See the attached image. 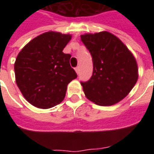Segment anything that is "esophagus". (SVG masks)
I'll return each instance as SVG.
<instances>
[{
	"label": "esophagus",
	"instance_id": "esophagus-1",
	"mask_svg": "<svg viewBox=\"0 0 154 154\" xmlns=\"http://www.w3.org/2000/svg\"><path fill=\"white\" fill-rule=\"evenodd\" d=\"M75 71H76V72H77V74L79 73V72H80V68H79V67H75Z\"/></svg>",
	"mask_w": 154,
	"mask_h": 154
}]
</instances>
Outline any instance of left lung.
<instances>
[{
	"label": "left lung",
	"mask_w": 154,
	"mask_h": 154,
	"mask_svg": "<svg viewBox=\"0 0 154 154\" xmlns=\"http://www.w3.org/2000/svg\"><path fill=\"white\" fill-rule=\"evenodd\" d=\"M92 57L93 72L82 82L87 99L99 106H111L123 100L138 80L137 62L122 41L109 32L81 35Z\"/></svg>",
	"instance_id": "8db88e82"
}]
</instances>
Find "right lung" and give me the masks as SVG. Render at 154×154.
I'll return each instance as SVG.
<instances>
[{
  "label": "right lung",
  "instance_id": "add662e5",
  "mask_svg": "<svg viewBox=\"0 0 154 154\" xmlns=\"http://www.w3.org/2000/svg\"><path fill=\"white\" fill-rule=\"evenodd\" d=\"M71 35L49 31L32 39L15 63V82L34 106L48 109L63 100L67 84L77 75L70 66V54L63 50Z\"/></svg>",
  "mask_w": 154,
  "mask_h": 154
}]
</instances>
